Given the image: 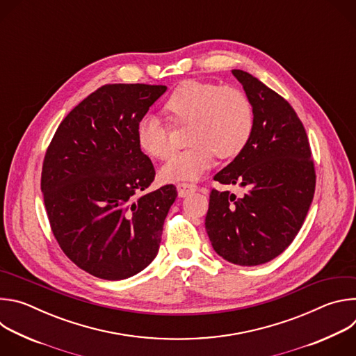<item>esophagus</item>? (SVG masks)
I'll use <instances>...</instances> for the list:
<instances>
[{"mask_svg":"<svg viewBox=\"0 0 356 356\" xmlns=\"http://www.w3.org/2000/svg\"><path fill=\"white\" fill-rule=\"evenodd\" d=\"M197 190V186L193 183H179L177 184V194L179 197H186L190 193H194Z\"/></svg>","mask_w":356,"mask_h":356,"instance_id":"obj_1","label":"esophagus"}]
</instances>
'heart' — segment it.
Wrapping results in <instances>:
<instances>
[{
    "label": "heart",
    "mask_w": 356,
    "mask_h": 356,
    "mask_svg": "<svg viewBox=\"0 0 356 356\" xmlns=\"http://www.w3.org/2000/svg\"><path fill=\"white\" fill-rule=\"evenodd\" d=\"M165 113L175 125H190L187 142L191 145L169 161L161 170L165 181L197 180L220 159L238 156L249 143L255 114L248 95L232 86L187 80L168 97ZM135 139L145 155L166 161L175 145L170 128L155 115L142 117L135 127Z\"/></svg>",
    "instance_id": "obj_1"
}]
</instances>
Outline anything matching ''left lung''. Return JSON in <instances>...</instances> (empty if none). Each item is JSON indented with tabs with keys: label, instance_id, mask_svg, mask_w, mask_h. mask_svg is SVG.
<instances>
[{
	"label": "left lung",
	"instance_id": "1",
	"mask_svg": "<svg viewBox=\"0 0 356 356\" xmlns=\"http://www.w3.org/2000/svg\"><path fill=\"white\" fill-rule=\"evenodd\" d=\"M255 114L252 138L214 176L238 184L236 197L213 188L206 229L214 250L239 266L266 264L293 242L314 197L316 170L306 129L287 101L243 70H232Z\"/></svg>",
	"mask_w": 356,
	"mask_h": 356
}]
</instances>
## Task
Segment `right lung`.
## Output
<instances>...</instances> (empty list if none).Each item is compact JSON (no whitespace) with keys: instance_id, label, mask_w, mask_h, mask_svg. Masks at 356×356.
<instances>
[{"instance_id":"add662e5","label":"right lung","mask_w":356,"mask_h":356,"mask_svg":"<svg viewBox=\"0 0 356 356\" xmlns=\"http://www.w3.org/2000/svg\"><path fill=\"white\" fill-rule=\"evenodd\" d=\"M166 90L99 87L67 114L46 150L40 188L50 228L66 257L95 277L128 279L158 255L177 191L166 184L142 193L155 169L135 127Z\"/></svg>"}]
</instances>
